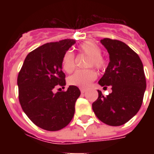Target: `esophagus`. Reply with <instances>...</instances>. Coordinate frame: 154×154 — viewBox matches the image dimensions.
<instances>
[{
  "label": "esophagus",
  "mask_w": 154,
  "mask_h": 154,
  "mask_svg": "<svg viewBox=\"0 0 154 154\" xmlns=\"http://www.w3.org/2000/svg\"><path fill=\"white\" fill-rule=\"evenodd\" d=\"M81 93H82V94H85V92H86V89H83V88H81Z\"/></svg>",
  "instance_id": "obj_1"
}]
</instances>
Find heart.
Masks as SVG:
<instances>
[{"label":"heart","mask_w":154,"mask_h":154,"mask_svg":"<svg viewBox=\"0 0 154 154\" xmlns=\"http://www.w3.org/2000/svg\"><path fill=\"white\" fill-rule=\"evenodd\" d=\"M80 51L89 56L87 60V66H94L98 69H103L105 67V60L101 56V48L92 41L82 43L79 46ZM63 69L65 72H71L75 68V56L72 51L65 52L61 60ZM97 72L93 69L77 70L69 77L68 82L71 85L87 88L93 81L96 79Z\"/></svg>","instance_id":"obj_1"}]
</instances>
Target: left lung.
<instances>
[{"label":"left lung","mask_w":154,"mask_h":154,"mask_svg":"<svg viewBox=\"0 0 154 154\" xmlns=\"http://www.w3.org/2000/svg\"><path fill=\"white\" fill-rule=\"evenodd\" d=\"M101 43L109 53V62L98 84L112 86V93L104 97L98 90V98L92 107L103 123L119 126L134 117L141 106L146 89L143 64L124 42L105 38Z\"/></svg>","instance_id":"obj_1"}]
</instances>
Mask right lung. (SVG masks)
<instances>
[{
	"mask_svg": "<svg viewBox=\"0 0 154 154\" xmlns=\"http://www.w3.org/2000/svg\"><path fill=\"white\" fill-rule=\"evenodd\" d=\"M75 43V40L65 39L38 47L28 54L18 74L23 111L36 125L48 131H57L69 125L81 95L75 85H69L65 92L53 91L57 85H66L61 60Z\"/></svg>",
	"mask_w": 154,
	"mask_h": 154,
	"instance_id": "obj_1",
	"label": "right lung"
}]
</instances>
